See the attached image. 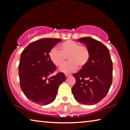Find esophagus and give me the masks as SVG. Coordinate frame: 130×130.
I'll return each instance as SVG.
<instances>
[{"instance_id": "34e87169", "label": "esophagus", "mask_w": 130, "mask_h": 130, "mask_svg": "<svg viewBox=\"0 0 130 130\" xmlns=\"http://www.w3.org/2000/svg\"><path fill=\"white\" fill-rule=\"evenodd\" d=\"M65 76H66V77H69L72 76V74H65Z\"/></svg>"}]
</instances>
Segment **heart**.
<instances>
[{
	"label": "heart",
	"instance_id": "b5f03b06",
	"mask_svg": "<svg viewBox=\"0 0 130 130\" xmlns=\"http://www.w3.org/2000/svg\"><path fill=\"white\" fill-rule=\"evenodd\" d=\"M60 50L53 48L49 52V58L57 67L64 64L68 57L69 62L61 68V71L65 73L73 72L79 67H86L91 58V52L85 45H80L75 41L68 40L60 45Z\"/></svg>",
	"mask_w": 130,
	"mask_h": 130
}]
</instances>
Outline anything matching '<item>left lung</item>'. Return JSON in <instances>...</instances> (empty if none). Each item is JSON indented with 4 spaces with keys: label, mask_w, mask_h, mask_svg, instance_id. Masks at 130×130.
<instances>
[{
    "label": "left lung",
    "mask_w": 130,
    "mask_h": 130,
    "mask_svg": "<svg viewBox=\"0 0 130 130\" xmlns=\"http://www.w3.org/2000/svg\"><path fill=\"white\" fill-rule=\"evenodd\" d=\"M91 52L86 67L73 74L76 84L72 92L76 101L84 105L100 102L108 92L112 82V61L109 50L101 42L91 37L79 38Z\"/></svg>",
    "instance_id": "left-lung-1"
}]
</instances>
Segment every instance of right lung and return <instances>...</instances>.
Here are the masks:
<instances>
[{
	"label": "right lung",
	"instance_id": "1",
	"mask_svg": "<svg viewBox=\"0 0 130 130\" xmlns=\"http://www.w3.org/2000/svg\"><path fill=\"white\" fill-rule=\"evenodd\" d=\"M60 38H42L32 42L22 52L19 77L22 91L31 102L42 105L52 103L60 85L66 80L63 73L49 76L56 67L49 58V52Z\"/></svg>",
	"mask_w": 130,
	"mask_h": 130
}]
</instances>
